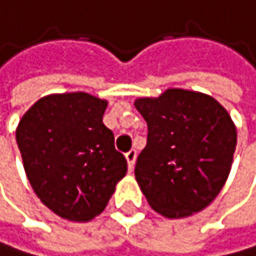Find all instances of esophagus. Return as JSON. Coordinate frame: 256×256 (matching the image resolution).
Segmentation results:
<instances>
[{
	"label": "esophagus",
	"mask_w": 256,
	"mask_h": 256,
	"mask_svg": "<svg viewBox=\"0 0 256 256\" xmlns=\"http://www.w3.org/2000/svg\"><path fill=\"white\" fill-rule=\"evenodd\" d=\"M126 160H127V164H129V170L132 171L134 166H135V160H136V150L130 149L129 152H127L126 154Z\"/></svg>",
	"instance_id": "esophagus-1"
}]
</instances>
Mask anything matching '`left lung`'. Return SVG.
I'll use <instances>...</instances> for the list:
<instances>
[{"label": "left lung", "mask_w": 256, "mask_h": 256, "mask_svg": "<svg viewBox=\"0 0 256 256\" xmlns=\"http://www.w3.org/2000/svg\"><path fill=\"white\" fill-rule=\"evenodd\" d=\"M148 122V144L135 164L149 205L164 218H186L210 205L230 174L236 127L208 94L168 88L138 98Z\"/></svg>", "instance_id": "obj_1"}]
</instances>
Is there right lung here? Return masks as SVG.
I'll return each instance as SVG.
<instances>
[{
	"mask_svg": "<svg viewBox=\"0 0 256 256\" xmlns=\"http://www.w3.org/2000/svg\"><path fill=\"white\" fill-rule=\"evenodd\" d=\"M107 100L88 93L50 94L20 120L16 144L37 198L57 216L86 222L104 212L127 162L104 126Z\"/></svg>",
	"mask_w": 256,
	"mask_h": 256,
	"instance_id": "right-lung-1",
	"label": "right lung"
}]
</instances>
